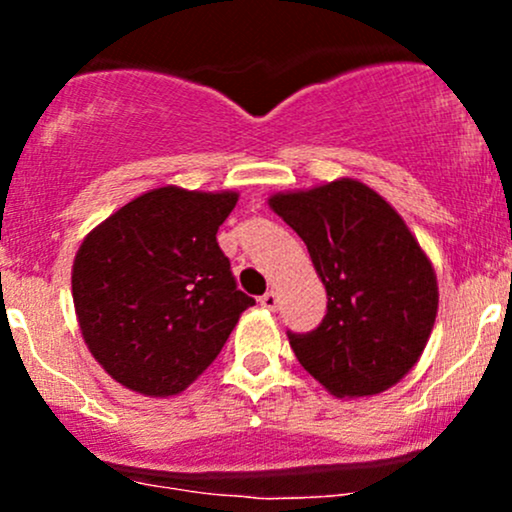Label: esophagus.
<instances>
[{"label": "esophagus", "mask_w": 512, "mask_h": 512, "mask_svg": "<svg viewBox=\"0 0 512 512\" xmlns=\"http://www.w3.org/2000/svg\"><path fill=\"white\" fill-rule=\"evenodd\" d=\"M260 305H262V308H267V310H276V308H279V293H276L274 289L267 291L264 296H260Z\"/></svg>", "instance_id": "1"}]
</instances>
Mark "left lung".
I'll use <instances>...</instances> for the list:
<instances>
[{
  "label": "left lung",
  "instance_id": "8db88e82",
  "mask_svg": "<svg viewBox=\"0 0 512 512\" xmlns=\"http://www.w3.org/2000/svg\"><path fill=\"white\" fill-rule=\"evenodd\" d=\"M303 243L327 291V315L289 342L334 397L397 385L424 354L438 315V279L390 202L354 178L267 199Z\"/></svg>",
  "mask_w": 512,
  "mask_h": 512
}]
</instances>
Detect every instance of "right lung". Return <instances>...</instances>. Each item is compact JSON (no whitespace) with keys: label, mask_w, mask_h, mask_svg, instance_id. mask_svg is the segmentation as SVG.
I'll use <instances>...</instances> for the list:
<instances>
[{"label":"right lung","mask_w":512,"mask_h":512,"mask_svg":"<svg viewBox=\"0 0 512 512\" xmlns=\"http://www.w3.org/2000/svg\"><path fill=\"white\" fill-rule=\"evenodd\" d=\"M238 192L178 185L134 197L76 250L81 337L105 373L144 397H173L211 366L255 298L238 291L216 231Z\"/></svg>","instance_id":"1"}]
</instances>
